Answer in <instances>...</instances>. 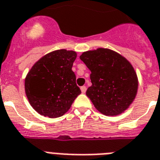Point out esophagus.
<instances>
[{"instance_id":"esophagus-1","label":"esophagus","mask_w":160,"mask_h":160,"mask_svg":"<svg viewBox=\"0 0 160 160\" xmlns=\"http://www.w3.org/2000/svg\"><path fill=\"white\" fill-rule=\"evenodd\" d=\"M80 89H81V92H82L83 93H84L85 92H86L87 88L85 86H81V87H80Z\"/></svg>"}]
</instances>
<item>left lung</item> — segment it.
I'll return each mask as SVG.
<instances>
[{
	"label": "left lung",
	"instance_id": "left-lung-1",
	"mask_svg": "<svg viewBox=\"0 0 160 160\" xmlns=\"http://www.w3.org/2000/svg\"><path fill=\"white\" fill-rule=\"evenodd\" d=\"M80 58L91 71L92 85L86 95L96 109L106 116L119 115L127 109L138 89L132 64L119 53L101 48L84 52Z\"/></svg>",
	"mask_w": 160,
	"mask_h": 160
}]
</instances>
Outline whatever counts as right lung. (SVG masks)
I'll list each match as a JSON object with an SVG mask.
<instances>
[{
	"mask_svg": "<svg viewBox=\"0 0 160 160\" xmlns=\"http://www.w3.org/2000/svg\"><path fill=\"white\" fill-rule=\"evenodd\" d=\"M76 52L53 51L40 58L24 81L26 96L33 109L51 118L64 115L81 91L71 70Z\"/></svg>",
	"mask_w": 160,
	"mask_h": 160,
	"instance_id": "right-lung-1",
	"label": "right lung"
}]
</instances>
